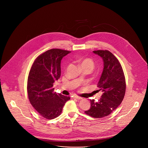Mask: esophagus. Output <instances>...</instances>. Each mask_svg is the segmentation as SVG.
<instances>
[{"label":"esophagus","mask_w":148,"mask_h":148,"mask_svg":"<svg viewBox=\"0 0 148 148\" xmlns=\"http://www.w3.org/2000/svg\"><path fill=\"white\" fill-rule=\"evenodd\" d=\"M73 97H74V98H76V99H79V100L82 99V98L79 97L77 96V95H74V96H73Z\"/></svg>","instance_id":"esophagus-1"}]
</instances>
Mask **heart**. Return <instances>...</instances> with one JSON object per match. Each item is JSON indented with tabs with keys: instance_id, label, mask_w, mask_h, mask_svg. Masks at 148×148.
Wrapping results in <instances>:
<instances>
[{
	"instance_id": "1",
	"label": "heart",
	"mask_w": 148,
	"mask_h": 148,
	"mask_svg": "<svg viewBox=\"0 0 148 148\" xmlns=\"http://www.w3.org/2000/svg\"><path fill=\"white\" fill-rule=\"evenodd\" d=\"M80 64L81 67L83 66H87L90 67L91 70L93 69L94 66V61H92V59L89 58H84L82 60L80 61Z\"/></svg>"
}]
</instances>
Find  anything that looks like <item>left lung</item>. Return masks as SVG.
<instances>
[{
	"instance_id": "1",
	"label": "left lung",
	"mask_w": 148,
	"mask_h": 148,
	"mask_svg": "<svg viewBox=\"0 0 148 148\" xmlns=\"http://www.w3.org/2000/svg\"><path fill=\"white\" fill-rule=\"evenodd\" d=\"M93 53L102 58L103 69L98 82L99 91L102 92L96 102L90 100L91 107L85 113L93 118L108 116L121 103L125 94L126 83L122 66L118 59L108 50H97Z\"/></svg>"
}]
</instances>
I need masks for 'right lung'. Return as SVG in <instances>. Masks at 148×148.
I'll list each match as a JSON object with an SVG mask.
<instances>
[{
    "label": "right lung",
    "mask_w": 148,
    "mask_h": 148,
    "mask_svg": "<svg viewBox=\"0 0 148 148\" xmlns=\"http://www.w3.org/2000/svg\"><path fill=\"white\" fill-rule=\"evenodd\" d=\"M71 51L49 50L34 61L27 79V93L33 108L43 118L52 119L61 115L70 97L54 92L53 84L61 75V61Z\"/></svg>",
    "instance_id": "right-lung-1"
}]
</instances>
